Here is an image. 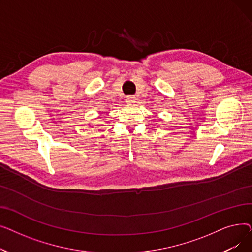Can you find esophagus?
I'll list each match as a JSON object with an SVG mask.
<instances>
[{"instance_id": "esophagus-1", "label": "esophagus", "mask_w": 252, "mask_h": 252, "mask_svg": "<svg viewBox=\"0 0 252 252\" xmlns=\"http://www.w3.org/2000/svg\"><path fill=\"white\" fill-rule=\"evenodd\" d=\"M126 102L127 104H133L136 102V97L135 96H127L126 99Z\"/></svg>"}]
</instances>
